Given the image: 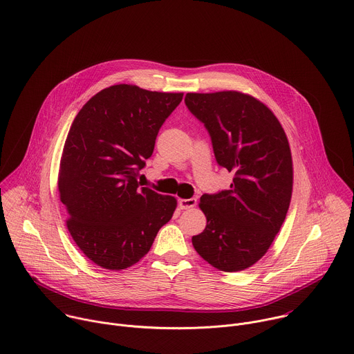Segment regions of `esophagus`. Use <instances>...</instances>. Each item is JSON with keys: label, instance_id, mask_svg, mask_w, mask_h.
Here are the masks:
<instances>
[{"label": "esophagus", "instance_id": "esophagus-1", "mask_svg": "<svg viewBox=\"0 0 354 354\" xmlns=\"http://www.w3.org/2000/svg\"><path fill=\"white\" fill-rule=\"evenodd\" d=\"M196 203H197V200L196 198H179V207L182 209V210H187V209H192V207H194L196 206Z\"/></svg>", "mask_w": 354, "mask_h": 354}]
</instances>
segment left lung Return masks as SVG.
Here are the masks:
<instances>
[{
	"mask_svg": "<svg viewBox=\"0 0 354 354\" xmlns=\"http://www.w3.org/2000/svg\"><path fill=\"white\" fill-rule=\"evenodd\" d=\"M185 104L209 130L217 162L234 175L228 190L200 197L207 224L192 243L213 268L245 270L266 254L290 206L287 136L274 113L243 92H189Z\"/></svg>",
	"mask_w": 354,
	"mask_h": 354,
	"instance_id": "left-lung-1",
	"label": "left lung"
}]
</instances>
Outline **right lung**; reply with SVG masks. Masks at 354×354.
<instances>
[{"instance_id": "right-lung-1", "label": "right lung", "mask_w": 354, "mask_h": 354, "mask_svg": "<svg viewBox=\"0 0 354 354\" xmlns=\"http://www.w3.org/2000/svg\"><path fill=\"white\" fill-rule=\"evenodd\" d=\"M183 97L119 84L93 95L75 116L59 169L67 228L95 265L123 270L144 258L176 209L174 196L138 187L144 160Z\"/></svg>"}]
</instances>
